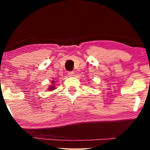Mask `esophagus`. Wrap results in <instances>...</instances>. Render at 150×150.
Instances as JSON below:
<instances>
[{"instance_id":"esophagus-1","label":"esophagus","mask_w":150,"mask_h":150,"mask_svg":"<svg viewBox=\"0 0 150 150\" xmlns=\"http://www.w3.org/2000/svg\"><path fill=\"white\" fill-rule=\"evenodd\" d=\"M74 72H73V71H70V72H68V75H69L70 77H72V76H74Z\"/></svg>"}]
</instances>
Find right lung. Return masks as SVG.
<instances>
[{
    "label": "right lung",
    "mask_w": 150,
    "mask_h": 150,
    "mask_svg": "<svg viewBox=\"0 0 150 150\" xmlns=\"http://www.w3.org/2000/svg\"><path fill=\"white\" fill-rule=\"evenodd\" d=\"M52 89H54V87H53V85L51 86V87H50V90H52Z\"/></svg>",
    "instance_id": "right-lung-1"
}]
</instances>
